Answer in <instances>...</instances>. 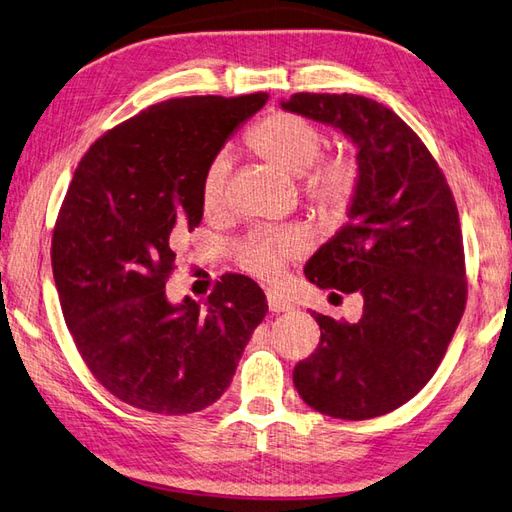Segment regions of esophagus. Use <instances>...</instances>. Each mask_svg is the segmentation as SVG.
<instances>
[{"mask_svg":"<svg viewBox=\"0 0 512 512\" xmlns=\"http://www.w3.org/2000/svg\"><path fill=\"white\" fill-rule=\"evenodd\" d=\"M292 307H294V305H292L288 299H283L281 294L268 292V310H270V312H275V314H279V312H290Z\"/></svg>","mask_w":512,"mask_h":512,"instance_id":"obj_1","label":"esophagus"}]
</instances>
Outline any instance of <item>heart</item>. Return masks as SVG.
<instances>
[{"mask_svg":"<svg viewBox=\"0 0 512 512\" xmlns=\"http://www.w3.org/2000/svg\"><path fill=\"white\" fill-rule=\"evenodd\" d=\"M251 146L268 163L290 176H303V192L320 211L340 213L349 205L355 187V168L347 159L318 163L323 152V133L299 115L277 113L261 122L251 135ZM229 161L216 157L200 183V200L205 211H216L224 200ZM301 251V240L292 233L259 231L242 244L244 266L259 277H275L281 261Z\"/></svg>","mask_w":512,"mask_h":512,"instance_id":"obj_1","label":"heart"}]
</instances>
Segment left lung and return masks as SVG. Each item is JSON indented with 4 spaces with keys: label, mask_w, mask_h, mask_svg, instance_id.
Masks as SVG:
<instances>
[{
    "label": "left lung",
    "mask_w": 512,
    "mask_h": 512,
    "mask_svg": "<svg viewBox=\"0 0 512 512\" xmlns=\"http://www.w3.org/2000/svg\"><path fill=\"white\" fill-rule=\"evenodd\" d=\"M281 109L336 128L358 148L347 222L305 264L318 288L360 292L344 323L312 312L320 344L294 366L307 406L334 419L382 417L430 382L467 303L454 196L417 133L353 93H294Z\"/></svg>",
    "instance_id": "left-lung-1"
}]
</instances>
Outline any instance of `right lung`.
Instances as JSON below:
<instances>
[{"mask_svg": "<svg viewBox=\"0 0 512 512\" xmlns=\"http://www.w3.org/2000/svg\"><path fill=\"white\" fill-rule=\"evenodd\" d=\"M266 93L194 95L154 104L89 148L52 240L65 323L95 379L157 414H189L229 388L268 312L244 275H224L207 303H172L174 237L202 220L200 183Z\"/></svg>", "mask_w": 512, "mask_h": 512, "instance_id": "1", "label": "right lung"}]
</instances>
